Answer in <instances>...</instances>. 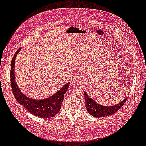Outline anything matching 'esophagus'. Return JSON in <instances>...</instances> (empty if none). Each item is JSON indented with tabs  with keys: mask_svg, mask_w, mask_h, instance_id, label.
I'll list each match as a JSON object with an SVG mask.
<instances>
[{
	"mask_svg": "<svg viewBox=\"0 0 146 146\" xmlns=\"http://www.w3.org/2000/svg\"><path fill=\"white\" fill-rule=\"evenodd\" d=\"M81 81H82V80H81V78L80 77H79V76H76L75 78H74L73 83H74V84L78 85V84H79L81 83Z\"/></svg>",
	"mask_w": 146,
	"mask_h": 146,
	"instance_id": "esophagus-1",
	"label": "esophagus"
}]
</instances>
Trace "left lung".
<instances>
[{"label": "left lung", "mask_w": 146, "mask_h": 146, "mask_svg": "<svg viewBox=\"0 0 146 146\" xmlns=\"http://www.w3.org/2000/svg\"><path fill=\"white\" fill-rule=\"evenodd\" d=\"M85 97L86 107L89 114L96 118L107 117L117 112L120 108L124 105L127 98L122 100L121 102L117 105L111 106H104L97 103L94 100L89 98L88 95L84 91Z\"/></svg>", "instance_id": "8db88e82"}]
</instances>
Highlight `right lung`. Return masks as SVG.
I'll return each mask as SVG.
<instances>
[{
    "label": "right lung",
    "mask_w": 146,
    "mask_h": 146,
    "mask_svg": "<svg viewBox=\"0 0 146 146\" xmlns=\"http://www.w3.org/2000/svg\"><path fill=\"white\" fill-rule=\"evenodd\" d=\"M20 50L21 48L16 52L11 62L10 83L15 98L29 113L37 117L47 118L54 117L61 109L65 94L68 90L70 83L68 82L55 94L47 99L37 100L26 96L20 90L15 77V58Z\"/></svg>",
    "instance_id": "1"
}]
</instances>
